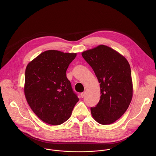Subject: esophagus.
Returning a JSON list of instances; mask_svg holds the SVG:
<instances>
[{"label":"esophagus","mask_w":156,"mask_h":156,"mask_svg":"<svg viewBox=\"0 0 156 156\" xmlns=\"http://www.w3.org/2000/svg\"><path fill=\"white\" fill-rule=\"evenodd\" d=\"M80 95H81L82 98H83V97H85V92H82V93H81V94H80Z\"/></svg>","instance_id":"1"}]
</instances>
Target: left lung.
Instances as JSON below:
<instances>
[{"label": "left lung", "mask_w": 156, "mask_h": 156, "mask_svg": "<svg viewBox=\"0 0 156 156\" xmlns=\"http://www.w3.org/2000/svg\"><path fill=\"white\" fill-rule=\"evenodd\" d=\"M82 55L100 83V99L95 107L90 108L91 114L101 124H112L122 116L132 101L130 66L124 56L104 45L85 51Z\"/></svg>", "instance_id": "8db88e82"}]
</instances>
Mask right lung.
I'll return each mask as SVG.
<instances>
[{"label": "right lung", "mask_w": 156, "mask_h": 156, "mask_svg": "<svg viewBox=\"0 0 156 156\" xmlns=\"http://www.w3.org/2000/svg\"><path fill=\"white\" fill-rule=\"evenodd\" d=\"M76 53L47 50L26 67L24 94L32 111L43 121L60 125L79 101L66 71Z\"/></svg>", "instance_id": "add662e5"}]
</instances>
